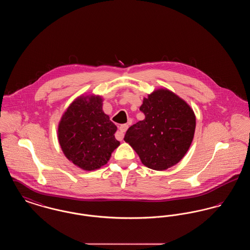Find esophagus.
Instances as JSON below:
<instances>
[{
  "mask_svg": "<svg viewBox=\"0 0 250 250\" xmlns=\"http://www.w3.org/2000/svg\"><path fill=\"white\" fill-rule=\"evenodd\" d=\"M127 128H128V125H120L119 127V132H117V134H116V139L117 140H119V141H122L123 140V138H124V134H125V132L127 130Z\"/></svg>",
  "mask_w": 250,
  "mask_h": 250,
  "instance_id": "1",
  "label": "esophagus"
}]
</instances>
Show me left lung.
Returning <instances> with one entry per match:
<instances>
[{
  "mask_svg": "<svg viewBox=\"0 0 250 250\" xmlns=\"http://www.w3.org/2000/svg\"><path fill=\"white\" fill-rule=\"evenodd\" d=\"M140 110L145 119L131 125L124 140L136 151L144 166L155 170L174 166L193 141L194 111L167 89L156 90L144 98Z\"/></svg>",
  "mask_w": 250,
  "mask_h": 250,
  "instance_id": "1",
  "label": "left lung"
}]
</instances>
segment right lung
<instances>
[{
  "mask_svg": "<svg viewBox=\"0 0 250 250\" xmlns=\"http://www.w3.org/2000/svg\"><path fill=\"white\" fill-rule=\"evenodd\" d=\"M117 126L102 110L100 96H81L62 115L58 139L64 155L85 170L107 164L120 143L115 139Z\"/></svg>",
  "mask_w": 250,
  "mask_h": 250,
  "instance_id": "add662e5",
  "label": "right lung"
}]
</instances>
